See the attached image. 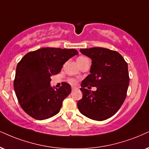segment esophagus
<instances>
[{"instance_id": "34e87169", "label": "esophagus", "mask_w": 149, "mask_h": 149, "mask_svg": "<svg viewBox=\"0 0 149 149\" xmlns=\"http://www.w3.org/2000/svg\"><path fill=\"white\" fill-rule=\"evenodd\" d=\"M77 89V88L76 87H74V86H73V87H72V91H74V90H76Z\"/></svg>"}]
</instances>
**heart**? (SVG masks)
<instances>
[{
  "mask_svg": "<svg viewBox=\"0 0 149 149\" xmlns=\"http://www.w3.org/2000/svg\"><path fill=\"white\" fill-rule=\"evenodd\" d=\"M86 59H88L87 57H86V56H81L77 58V63L79 64L81 63V62H83L84 61H85ZM68 82L70 84H76V81H75L74 79H68Z\"/></svg>",
  "mask_w": 149,
  "mask_h": 149,
  "instance_id": "heart-1",
  "label": "heart"
}]
</instances>
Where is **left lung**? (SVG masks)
<instances>
[{
  "mask_svg": "<svg viewBox=\"0 0 149 149\" xmlns=\"http://www.w3.org/2000/svg\"><path fill=\"white\" fill-rule=\"evenodd\" d=\"M80 52L92 59L91 74L81 82L83 97L77 102L82 115L96 121H103L119 111L126 97L129 74L128 64L117 51L91 47ZM97 87L96 91L88 90Z\"/></svg>",
  "mask_w": 149,
  "mask_h": 149,
  "instance_id": "left-lung-1",
  "label": "left lung"
}]
</instances>
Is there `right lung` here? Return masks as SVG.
Wrapping results in <instances>:
<instances>
[{
    "mask_svg": "<svg viewBox=\"0 0 149 149\" xmlns=\"http://www.w3.org/2000/svg\"><path fill=\"white\" fill-rule=\"evenodd\" d=\"M77 54L74 49L43 47L27 53L18 62L14 88L20 106L27 115L43 120L60 111L71 86L63 82L59 88L54 89L50 77L59 73L63 64Z\"/></svg>",
    "mask_w": 149,
    "mask_h": 149,
    "instance_id": "right-lung-1",
    "label": "right lung"
}]
</instances>
